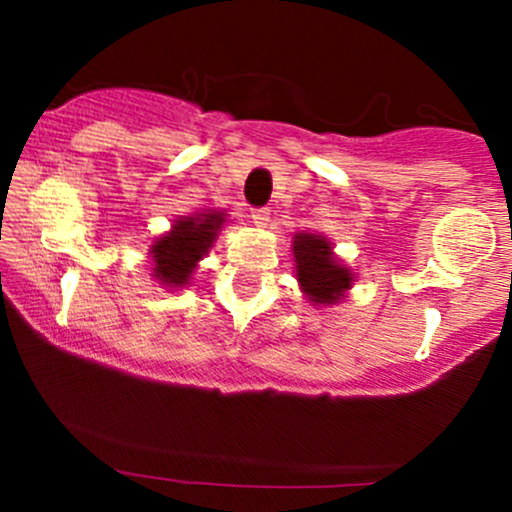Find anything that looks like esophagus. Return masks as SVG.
<instances>
[{"label":"esophagus","mask_w":512,"mask_h":512,"mask_svg":"<svg viewBox=\"0 0 512 512\" xmlns=\"http://www.w3.org/2000/svg\"><path fill=\"white\" fill-rule=\"evenodd\" d=\"M250 220H252V223H255L257 227H267V225H270V210H267V208L252 210Z\"/></svg>","instance_id":"esophagus-1"}]
</instances>
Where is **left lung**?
Wrapping results in <instances>:
<instances>
[{"label": "left lung", "instance_id": "8db88e82", "mask_svg": "<svg viewBox=\"0 0 512 512\" xmlns=\"http://www.w3.org/2000/svg\"><path fill=\"white\" fill-rule=\"evenodd\" d=\"M297 282L312 304L342 302L347 289L354 285L352 270L334 257L332 242L314 232H297L292 240Z\"/></svg>", "mask_w": 512, "mask_h": 512}]
</instances>
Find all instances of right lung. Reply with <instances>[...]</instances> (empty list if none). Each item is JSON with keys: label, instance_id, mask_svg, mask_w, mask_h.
<instances>
[{"label": "right lung", "instance_id": "obj_1", "mask_svg": "<svg viewBox=\"0 0 512 512\" xmlns=\"http://www.w3.org/2000/svg\"><path fill=\"white\" fill-rule=\"evenodd\" d=\"M223 225L225 213L220 210H203L175 220V225L151 245L153 277L158 285L170 289L188 285L195 267L208 255Z\"/></svg>", "mask_w": 512, "mask_h": 512}]
</instances>
